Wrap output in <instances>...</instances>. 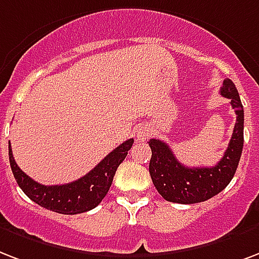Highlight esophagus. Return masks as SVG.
Here are the masks:
<instances>
[{"label":"esophagus","instance_id":"34e87169","mask_svg":"<svg viewBox=\"0 0 259 259\" xmlns=\"http://www.w3.org/2000/svg\"><path fill=\"white\" fill-rule=\"evenodd\" d=\"M137 143H144V141H147L148 137H151V134H152V129L149 127L148 125L145 126H141L140 129L137 130Z\"/></svg>","mask_w":259,"mask_h":259}]
</instances>
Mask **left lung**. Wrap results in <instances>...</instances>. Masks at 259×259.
<instances>
[{"label":"left lung","mask_w":259,"mask_h":259,"mask_svg":"<svg viewBox=\"0 0 259 259\" xmlns=\"http://www.w3.org/2000/svg\"><path fill=\"white\" fill-rule=\"evenodd\" d=\"M220 94L231 100L236 112V123L226 153L214 167H186L161 140H149L152 157L149 174L159 194L177 204H197L224 190L234 178L243 149L244 112L238 90L230 78L223 82Z\"/></svg>","instance_id":"1"}]
</instances>
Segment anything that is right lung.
Masks as SVG:
<instances>
[{"instance_id":"right-lung-1","label":"right lung","mask_w":259,"mask_h":259,"mask_svg":"<svg viewBox=\"0 0 259 259\" xmlns=\"http://www.w3.org/2000/svg\"><path fill=\"white\" fill-rule=\"evenodd\" d=\"M134 140L130 138L111 153H108L94 169L74 182L66 185L45 186L29 178L16 164L9 143V161L16 182L29 200L36 202L43 208L62 214H77L88 212L96 208L111 186L116 168L125 160L127 151L133 145Z\"/></svg>"}]
</instances>
